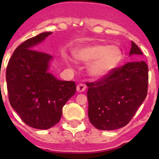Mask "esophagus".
Returning a JSON list of instances; mask_svg holds the SVG:
<instances>
[{"instance_id": "esophagus-1", "label": "esophagus", "mask_w": 159, "mask_h": 159, "mask_svg": "<svg viewBox=\"0 0 159 159\" xmlns=\"http://www.w3.org/2000/svg\"><path fill=\"white\" fill-rule=\"evenodd\" d=\"M86 88H87V86L84 84V83H80V84L77 85L76 89H77V91H78V92H83L85 91Z\"/></svg>"}]
</instances>
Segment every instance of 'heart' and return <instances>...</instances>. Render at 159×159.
<instances>
[{
	"instance_id": "heart-1",
	"label": "heart",
	"mask_w": 159,
	"mask_h": 159,
	"mask_svg": "<svg viewBox=\"0 0 159 159\" xmlns=\"http://www.w3.org/2000/svg\"><path fill=\"white\" fill-rule=\"evenodd\" d=\"M74 56L82 62H92L88 67L90 75L102 78L117 66L121 58V52L116 46L88 44L78 48Z\"/></svg>"
}]
</instances>
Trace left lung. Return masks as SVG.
Masks as SVG:
<instances>
[{"instance_id":"left-lung-1","label":"left lung","mask_w":159,"mask_h":159,"mask_svg":"<svg viewBox=\"0 0 159 159\" xmlns=\"http://www.w3.org/2000/svg\"><path fill=\"white\" fill-rule=\"evenodd\" d=\"M143 55L131 41L130 55ZM88 87V117L95 128L113 130L124 127L147 95L148 67L144 61L129 62L114 68Z\"/></svg>"}]
</instances>
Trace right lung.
Here are the masks:
<instances>
[{
  "mask_svg": "<svg viewBox=\"0 0 159 159\" xmlns=\"http://www.w3.org/2000/svg\"><path fill=\"white\" fill-rule=\"evenodd\" d=\"M52 32H43L20 44L6 68L11 106L29 127L51 128L60 122L62 108L75 93L74 81L57 80L48 71L51 55L35 50Z\"/></svg>",
  "mask_w": 159,
  "mask_h": 159,
  "instance_id": "obj_1",
  "label": "right lung"
}]
</instances>
